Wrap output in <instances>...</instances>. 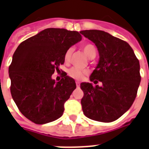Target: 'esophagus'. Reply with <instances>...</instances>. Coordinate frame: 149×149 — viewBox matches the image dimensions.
<instances>
[{
    "label": "esophagus",
    "mask_w": 149,
    "mask_h": 149,
    "mask_svg": "<svg viewBox=\"0 0 149 149\" xmlns=\"http://www.w3.org/2000/svg\"><path fill=\"white\" fill-rule=\"evenodd\" d=\"M76 84H77V86H79V84H80V83H79V81H76Z\"/></svg>",
    "instance_id": "1"
}]
</instances>
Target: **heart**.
Here are the masks:
<instances>
[{
  "mask_svg": "<svg viewBox=\"0 0 149 149\" xmlns=\"http://www.w3.org/2000/svg\"><path fill=\"white\" fill-rule=\"evenodd\" d=\"M82 49L84 50V53L86 54L90 58L95 57L96 54H97V49L93 44H90V43L85 44L84 45H83ZM72 50H73L72 48H70L65 51V54H64V60L66 63H68L70 60V58H71V56H72ZM87 73H88V71L86 70L80 69V68L78 67H72L68 71L69 77L72 78V79H78V80L83 79L84 76L87 74Z\"/></svg>",
  "mask_w": 149,
  "mask_h": 149,
  "instance_id": "1",
  "label": "heart"
}]
</instances>
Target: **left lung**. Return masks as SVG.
Listing matches in <instances>:
<instances>
[{"label":"left lung","instance_id":"obj_1","mask_svg":"<svg viewBox=\"0 0 149 149\" xmlns=\"http://www.w3.org/2000/svg\"><path fill=\"white\" fill-rule=\"evenodd\" d=\"M80 33L97 47L100 60L90 79L102 86L82 83L84 115L100 122H112L132 107L141 82L139 61L125 41L100 30Z\"/></svg>","mask_w":149,"mask_h":149}]
</instances>
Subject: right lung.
<instances>
[{"instance_id":"add662e5","label":"right lung","mask_w":149,"mask_h":149,"mask_svg":"<svg viewBox=\"0 0 149 149\" xmlns=\"http://www.w3.org/2000/svg\"><path fill=\"white\" fill-rule=\"evenodd\" d=\"M81 38L78 31L46 29L15 50L9 66L10 93L21 113L32 122L42 125L63 115L76 83L65 72L58 83L52 76L65 62V51Z\"/></svg>"}]
</instances>
